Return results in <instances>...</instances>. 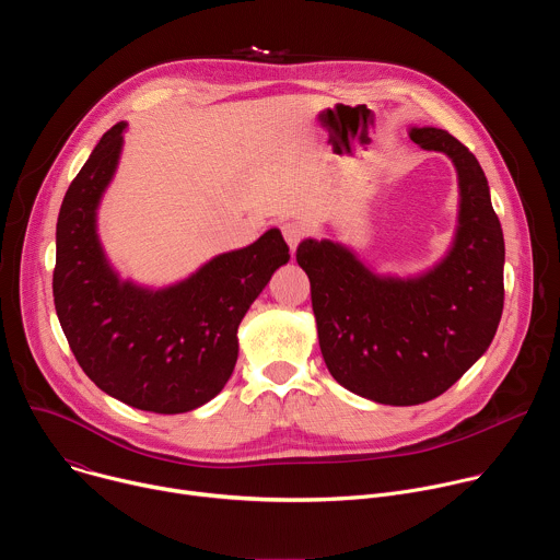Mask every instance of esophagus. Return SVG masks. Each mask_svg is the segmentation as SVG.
I'll list each match as a JSON object with an SVG mask.
<instances>
[{
  "label": "esophagus",
  "mask_w": 560,
  "mask_h": 560,
  "mask_svg": "<svg viewBox=\"0 0 560 560\" xmlns=\"http://www.w3.org/2000/svg\"><path fill=\"white\" fill-rule=\"evenodd\" d=\"M281 232H283V238H285V244L290 246V250H296L299 242L305 236V228L299 225V223H294V221L283 223V225H281Z\"/></svg>",
  "instance_id": "1"
}]
</instances>
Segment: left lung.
<instances>
[{
	"mask_svg": "<svg viewBox=\"0 0 560 560\" xmlns=\"http://www.w3.org/2000/svg\"><path fill=\"white\" fill-rule=\"evenodd\" d=\"M410 137L445 152L458 173V228L441 264L396 279L330 238L296 248L330 374L385 406H419L452 387L490 348L505 299V242L483 168L447 130L412 128Z\"/></svg>",
	"mask_w": 560,
	"mask_h": 560,
	"instance_id": "left-lung-1",
	"label": "left lung"
}]
</instances>
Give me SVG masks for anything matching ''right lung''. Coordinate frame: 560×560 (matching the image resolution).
<instances>
[{"label": "right lung", "instance_id": "obj_1", "mask_svg": "<svg viewBox=\"0 0 560 560\" xmlns=\"http://www.w3.org/2000/svg\"><path fill=\"white\" fill-rule=\"evenodd\" d=\"M126 124H115L66 190L57 219L52 296L61 330L86 376L106 394L156 415L190 412L228 383L236 328L290 253L277 228L214 257L164 290L121 281L97 236Z\"/></svg>", "mask_w": 560, "mask_h": 560}]
</instances>
